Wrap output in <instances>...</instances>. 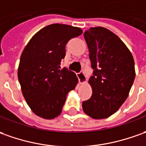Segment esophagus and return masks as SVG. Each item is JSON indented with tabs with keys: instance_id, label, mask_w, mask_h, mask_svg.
I'll return each instance as SVG.
<instances>
[{
	"instance_id": "esophagus-1",
	"label": "esophagus",
	"mask_w": 146,
	"mask_h": 146,
	"mask_svg": "<svg viewBox=\"0 0 146 146\" xmlns=\"http://www.w3.org/2000/svg\"><path fill=\"white\" fill-rule=\"evenodd\" d=\"M78 79H79V83L83 84L86 81V76L84 74L83 71H80L79 74H78Z\"/></svg>"
}]
</instances>
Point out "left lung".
<instances>
[{"label":"left lung","instance_id":"1","mask_svg":"<svg viewBox=\"0 0 146 146\" xmlns=\"http://www.w3.org/2000/svg\"><path fill=\"white\" fill-rule=\"evenodd\" d=\"M93 76L90 99L83 102L84 113L94 119L106 118L117 111L127 98L135 79L134 60L120 38L102 27L84 33Z\"/></svg>","mask_w":146,"mask_h":146}]
</instances>
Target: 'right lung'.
<instances>
[{"mask_svg":"<svg viewBox=\"0 0 146 146\" xmlns=\"http://www.w3.org/2000/svg\"><path fill=\"white\" fill-rule=\"evenodd\" d=\"M82 33V29L71 25H48L32 37L22 52L18 79L24 98L37 116H59L68 92L77 85L76 75L66 67L61 69L60 62L67 42Z\"/></svg>","mask_w":146,"mask_h":146,"instance_id":"1","label":"right lung"}]
</instances>
